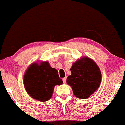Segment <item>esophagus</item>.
I'll return each instance as SVG.
<instances>
[{
  "instance_id": "esophagus-1",
  "label": "esophagus",
  "mask_w": 125,
  "mask_h": 125,
  "mask_svg": "<svg viewBox=\"0 0 125 125\" xmlns=\"http://www.w3.org/2000/svg\"><path fill=\"white\" fill-rule=\"evenodd\" d=\"M63 83H66V77H64V78H63Z\"/></svg>"
}]
</instances>
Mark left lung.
Wrapping results in <instances>:
<instances>
[{
    "label": "left lung",
    "mask_w": 125,
    "mask_h": 125,
    "mask_svg": "<svg viewBox=\"0 0 125 125\" xmlns=\"http://www.w3.org/2000/svg\"><path fill=\"white\" fill-rule=\"evenodd\" d=\"M71 71L66 82L77 98L87 99L98 89L101 72L94 60L86 56L81 58L72 64Z\"/></svg>",
    "instance_id": "1"
}]
</instances>
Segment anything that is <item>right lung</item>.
I'll list each match as a JSON object with an SVG mask.
<instances>
[{
  "label": "right lung",
  "instance_id": "add662e5",
  "mask_svg": "<svg viewBox=\"0 0 125 125\" xmlns=\"http://www.w3.org/2000/svg\"><path fill=\"white\" fill-rule=\"evenodd\" d=\"M63 83L58 71L52 67L47 61L31 63L23 76L26 91L33 99L41 102L49 100L52 96L54 86L61 85Z\"/></svg>",
  "mask_w": 125,
  "mask_h": 125
}]
</instances>
